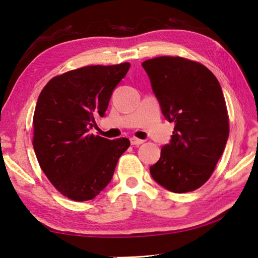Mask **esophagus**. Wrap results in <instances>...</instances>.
I'll use <instances>...</instances> for the list:
<instances>
[{"mask_svg":"<svg viewBox=\"0 0 258 258\" xmlns=\"http://www.w3.org/2000/svg\"><path fill=\"white\" fill-rule=\"evenodd\" d=\"M143 143H144L143 140H140V139H136V138L131 139V144H132V145H141Z\"/></svg>","mask_w":258,"mask_h":258,"instance_id":"obj_1","label":"esophagus"}]
</instances>
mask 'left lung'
<instances>
[{
  "mask_svg": "<svg viewBox=\"0 0 258 258\" xmlns=\"http://www.w3.org/2000/svg\"><path fill=\"white\" fill-rule=\"evenodd\" d=\"M162 113L175 127L152 177L173 193L207 182L226 146L229 123L220 82L210 70L183 57L160 56L142 63Z\"/></svg>",
  "mask_w": 258,
  "mask_h": 258,
  "instance_id": "1",
  "label": "left lung"
}]
</instances>
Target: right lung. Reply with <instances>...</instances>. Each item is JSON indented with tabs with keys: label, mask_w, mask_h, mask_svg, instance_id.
<instances>
[{
	"label": "right lung",
	"mask_w": 258,
	"mask_h": 258,
	"mask_svg": "<svg viewBox=\"0 0 258 258\" xmlns=\"http://www.w3.org/2000/svg\"><path fill=\"white\" fill-rule=\"evenodd\" d=\"M131 67L92 65L55 76L37 98L33 147L38 164L59 193L76 202L93 200L111 182L130 140L89 134L104 116L115 87Z\"/></svg>",
	"instance_id": "right-lung-1"
}]
</instances>
